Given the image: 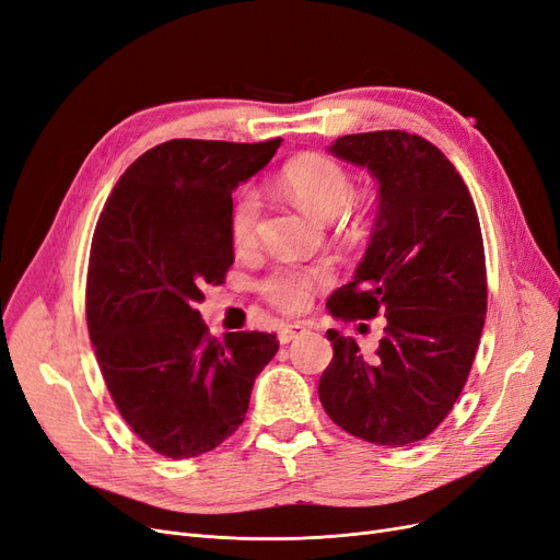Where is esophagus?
Masks as SVG:
<instances>
[{
	"label": "esophagus",
	"mask_w": 560,
	"mask_h": 560,
	"mask_svg": "<svg viewBox=\"0 0 560 560\" xmlns=\"http://www.w3.org/2000/svg\"><path fill=\"white\" fill-rule=\"evenodd\" d=\"M305 332V328L303 326H299V324H294V326H284L280 332H278V340H280V345H289V342H294L299 335H303Z\"/></svg>",
	"instance_id": "obj_1"
}]
</instances>
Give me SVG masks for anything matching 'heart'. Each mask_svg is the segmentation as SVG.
<instances>
[{
  "label": "heart",
  "instance_id": "b5f03b06",
  "mask_svg": "<svg viewBox=\"0 0 560 560\" xmlns=\"http://www.w3.org/2000/svg\"><path fill=\"white\" fill-rule=\"evenodd\" d=\"M282 186L294 202L315 218L328 220L340 215L351 197V178L340 163L326 155H301L282 172ZM261 215V199L257 190L245 188L238 192L230 213V234L234 245L248 248L257 238ZM326 280V268H280L271 273L261 292L268 303L284 312H299L310 303V289Z\"/></svg>",
  "mask_w": 560,
  "mask_h": 560
}]
</instances>
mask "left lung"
Returning a JSON list of instances; mask_svg holds the SVG:
<instances>
[{
	"label": "left lung",
	"instance_id": "1",
	"mask_svg": "<svg viewBox=\"0 0 560 560\" xmlns=\"http://www.w3.org/2000/svg\"><path fill=\"white\" fill-rule=\"evenodd\" d=\"M328 153L370 172L378 205L361 264L326 307L332 317L382 312L388 326L372 358L326 330L332 361L319 399L345 432L409 445L448 416L476 358L487 312L478 213L453 163L411 132H358Z\"/></svg>",
	"mask_w": 560,
	"mask_h": 560
}]
</instances>
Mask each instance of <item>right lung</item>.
Returning a JSON list of instances; mask_svg holds the SVG:
<instances>
[{
  "label": "right lung",
  "instance_id": "1",
  "mask_svg": "<svg viewBox=\"0 0 560 560\" xmlns=\"http://www.w3.org/2000/svg\"><path fill=\"white\" fill-rule=\"evenodd\" d=\"M280 142H163L124 172L98 218L89 338L119 413L165 457H197L232 436L278 351L271 332L211 338L195 307L234 261L232 192Z\"/></svg>",
  "mask_w": 560,
  "mask_h": 560
}]
</instances>
